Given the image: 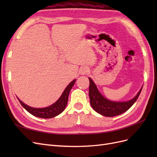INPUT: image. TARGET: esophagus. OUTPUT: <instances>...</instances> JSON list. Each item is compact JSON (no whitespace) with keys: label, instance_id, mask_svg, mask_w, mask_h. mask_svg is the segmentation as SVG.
Returning a JSON list of instances; mask_svg holds the SVG:
<instances>
[{"label":"esophagus","instance_id":"34e87169","mask_svg":"<svg viewBox=\"0 0 157 157\" xmlns=\"http://www.w3.org/2000/svg\"><path fill=\"white\" fill-rule=\"evenodd\" d=\"M89 72V69L86 67H84L80 69V74L81 75H86Z\"/></svg>","mask_w":157,"mask_h":157}]
</instances>
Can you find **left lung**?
<instances>
[{
    "label": "left lung",
    "instance_id": "1",
    "mask_svg": "<svg viewBox=\"0 0 157 157\" xmlns=\"http://www.w3.org/2000/svg\"><path fill=\"white\" fill-rule=\"evenodd\" d=\"M88 78L90 81L89 98L91 106L94 111L105 117H115L126 112L136 101L142 90L141 88L136 96L129 101L115 102L104 98L98 91V89L93 80L90 78Z\"/></svg>",
    "mask_w": 157,
    "mask_h": 157
}]
</instances>
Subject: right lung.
Masks as SVG:
<instances>
[{"label":"right lung","mask_w":157,"mask_h":157,"mask_svg":"<svg viewBox=\"0 0 157 157\" xmlns=\"http://www.w3.org/2000/svg\"><path fill=\"white\" fill-rule=\"evenodd\" d=\"M75 81L76 79L73 80L72 82L69 83V84L65 89L63 94H61V97L58 99V100L49 107L44 108H33L27 105L26 104L23 103L20 99H19L18 98L17 99L23 108L25 109V110H27L33 116L42 118H53L59 115L60 113L64 111L67 104L69 92L71 88L73 86Z\"/></svg>","instance_id":"add662e5"}]
</instances>
